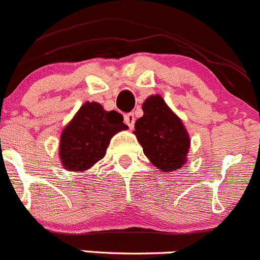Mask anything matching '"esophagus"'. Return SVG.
<instances>
[{"label": "esophagus", "mask_w": 260, "mask_h": 260, "mask_svg": "<svg viewBox=\"0 0 260 260\" xmlns=\"http://www.w3.org/2000/svg\"><path fill=\"white\" fill-rule=\"evenodd\" d=\"M124 120H125V124H126L130 129H133L134 124H135V116H134V114H131V112L130 114H126L124 116Z\"/></svg>", "instance_id": "esophagus-1"}]
</instances>
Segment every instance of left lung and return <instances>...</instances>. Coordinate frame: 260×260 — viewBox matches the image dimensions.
<instances>
[{
  "label": "left lung",
  "instance_id": "left-lung-1",
  "mask_svg": "<svg viewBox=\"0 0 260 260\" xmlns=\"http://www.w3.org/2000/svg\"><path fill=\"white\" fill-rule=\"evenodd\" d=\"M143 111L134 134L144 154L163 172L181 168L187 161L189 149V136L181 120L158 94L146 99Z\"/></svg>",
  "mask_w": 260,
  "mask_h": 260
}]
</instances>
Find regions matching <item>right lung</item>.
Returning <instances> with one entry per match:
<instances>
[{"mask_svg": "<svg viewBox=\"0 0 260 260\" xmlns=\"http://www.w3.org/2000/svg\"><path fill=\"white\" fill-rule=\"evenodd\" d=\"M127 129L117 111H105L97 102H86L60 136L61 163L66 169L82 172L105 156L112 136Z\"/></svg>", "mask_w": 260, "mask_h": 260, "instance_id": "obj_1", "label": "right lung"}]
</instances>
